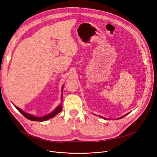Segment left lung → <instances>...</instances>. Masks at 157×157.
I'll return each instance as SVG.
<instances>
[{
  "label": "left lung",
  "mask_w": 157,
  "mask_h": 157,
  "mask_svg": "<svg viewBox=\"0 0 157 157\" xmlns=\"http://www.w3.org/2000/svg\"><path fill=\"white\" fill-rule=\"evenodd\" d=\"M129 113H127V114H126V115H124V116H122V117H119V118H116L117 119V120H118V119H121V118H122L124 117H125V116H126L127 115H128ZM94 115H95V114H94ZM98 117H100V118H104V119H105V120H107V119H109V118H105V117H102V116H98Z\"/></svg>",
  "instance_id": "8db88e82"
}]
</instances>
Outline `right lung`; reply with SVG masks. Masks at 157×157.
I'll return each mask as SVG.
<instances>
[{
  "label": "right lung",
  "mask_w": 157,
  "mask_h": 157,
  "mask_svg": "<svg viewBox=\"0 0 157 157\" xmlns=\"http://www.w3.org/2000/svg\"><path fill=\"white\" fill-rule=\"evenodd\" d=\"M63 88H64V85L63 86H62V91H63ZM61 99H62V93L61 95ZM13 105L15 106V107L17 108V109L19 111L21 114H22L25 117H26V118L29 119V120L30 121H39V122H43V121H46L47 120H48V119H50L54 117H55L56 115H57L58 113H59L62 111V105L60 104L57 108H56L52 112L48 114V115H46L44 116L43 117H36V116H35V115H33L31 114H29V113H26L24 112L23 110H22L21 108H18L17 106H16L15 105L13 104Z\"/></svg>",
  "instance_id": "obj_1"
}]
</instances>
